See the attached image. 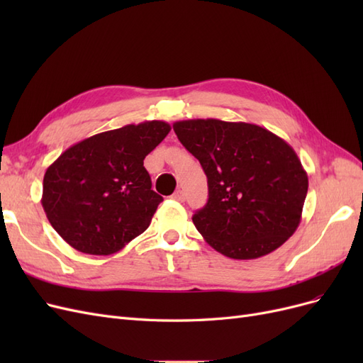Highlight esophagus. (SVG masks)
Masks as SVG:
<instances>
[{"label": "esophagus", "mask_w": 363, "mask_h": 363, "mask_svg": "<svg viewBox=\"0 0 363 363\" xmlns=\"http://www.w3.org/2000/svg\"><path fill=\"white\" fill-rule=\"evenodd\" d=\"M172 200H175V201H184V192H183L182 189L175 191V192L172 194Z\"/></svg>", "instance_id": "obj_1"}]
</instances>
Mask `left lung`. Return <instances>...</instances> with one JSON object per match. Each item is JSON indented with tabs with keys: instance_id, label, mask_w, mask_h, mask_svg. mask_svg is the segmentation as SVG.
<instances>
[{
	"instance_id": "1",
	"label": "left lung",
	"mask_w": 363,
	"mask_h": 363,
	"mask_svg": "<svg viewBox=\"0 0 363 363\" xmlns=\"http://www.w3.org/2000/svg\"><path fill=\"white\" fill-rule=\"evenodd\" d=\"M172 127L207 175L208 200L192 216L206 242L238 260L262 257L286 242L301 221L309 188L288 142L256 124L212 118Z\"/></svg>"
}]
</instances>
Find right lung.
<instances>
[{"label": "right lung", "instance_id": "add662e5", "mask_svg": "<svg viewBox=\"0 0 363 363\" xmlns=\"http://www.w3.org/2000/svg\"><path fill=\"white\" fill-rule=\"evenodd\" d=\"M164 121L128 124L63 151L43 175L42 207L80 252L108 256L148 228L162 196L144 159L169 133Z\"/></svg>", "mask_w": 363, "mask_h": 363}]
</instances>
